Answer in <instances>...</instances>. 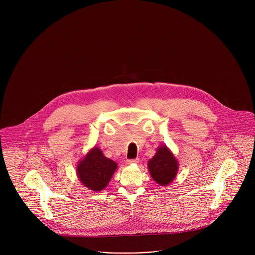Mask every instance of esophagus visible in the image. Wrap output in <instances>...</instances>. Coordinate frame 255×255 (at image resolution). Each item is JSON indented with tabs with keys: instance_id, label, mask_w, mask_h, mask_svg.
<instances>
[{
	"instance_id": "obj_1",
	"label": "esophagus",
	"mask_w": 255,
	"mask_h": 255,
	"mask_svg": "<svg viewBox=\"0 0 255 255\" xmlns=\"http://www.w3.org/2000/svg\"><path fill=\"white\" fill-rule=\"evenodd\" d=\"M139 162V158H134V159H128L127 163L128 164H133V163H138Z\"/></svg>"
}]
</instances>
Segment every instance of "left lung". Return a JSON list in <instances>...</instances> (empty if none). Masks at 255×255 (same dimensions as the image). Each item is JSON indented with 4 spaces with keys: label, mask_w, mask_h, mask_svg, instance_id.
<instances>
[{
    "label": "left lung",
    "mask_w": 255,
    "mask_h": 255,
    "mask_svg": "<svg viewBox=\"0 0 255 255\" xmlns=\"http://www.w3.org/2000/svg\"><path fill=\"white\" fill-rule=\"evenodd\" d=\"M148 170L151 177L160 186H167L175 178L178 170V163L172 152L161 145L154 156L148 161Z\"/></svg>",
    "instance_id": "1"
}]
</instances>
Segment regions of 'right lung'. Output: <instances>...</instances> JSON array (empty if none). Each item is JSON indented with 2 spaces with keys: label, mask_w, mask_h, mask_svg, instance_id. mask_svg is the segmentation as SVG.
Listing matches in <instances>:
<instances>
[{
  "label": "right lung",
  "mask_w": 255,
  "mask_h": 255,
  "mask_svg": "<svg viewBox=\"0 0 255 255\" xmlns=\"http://www.w3.org/2000/svg\"><path fill=\"white\" fill-rule=\"evenodd\" d=\"M117 166V163L107 158L99 147H94L79 162L77 174L85 187L100 192L108 186Z\"/></svg>",
  "instance_id": "1"
}]
</instances>
